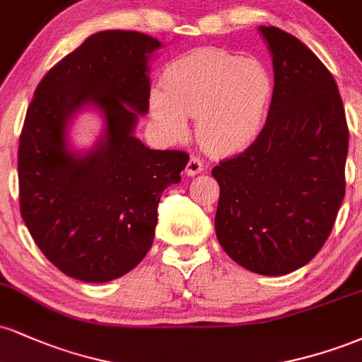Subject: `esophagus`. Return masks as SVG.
<instances>
[{
    "label": "esophagus",
    "instance_id": "1",
    "mask_svg": "<svg viewBox=\"0 0 362 362\" xmlns=\"http://www.w3.org/2000/svg\"><path fill=\"white\" fill-rule=\"evenodd\" d=\"M202 170H204V165H202L201 158L190 156L189 163H187V167H185V173H187V175L194 177V175H197V173H201Z\"/></svg>",
    "mask_w": 362,
    "mask_h": 362
}]
</instances>
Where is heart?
Returning <instances> with one entry per match:
<instances>
[{
    "label": "heart",
    "instance_id": "obj_1",
    "mask_svg": "<svg viewBox=\"0 0 362 362\" xmlns=\"http://www.w3.org/2000/svg\"><path fill=\"white\" fill-rule=\"evenodd\" d=\"M165 93L151 95V112L175 138L197 117V138L219 155L245 149L260 136L274 98L271 69L255 57L206 49L168 66Z\"/></svg>",
    "mask_w": 362,
    "mask_h": 362
}]
</instances>
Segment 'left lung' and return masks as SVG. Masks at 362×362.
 I'll use <instances>...</instances> for the list:
<instances>
[{
	"instance_id": "1",
	"label": "left lung",
	"mask_w": 362,
	"mask_h": 362,
	"mask_svg": "<svg viewBox=\"0 0 362 362\" xmlns=\"http://www.w3.org/2000/svg\"><path fill=\"white\" fill-rule=\"evenodd\" d=\"M272 54L274 98L264 131L219 161L216 236L236 264L284 276L327 242L346 195L349 129L337 83L296 37L259 27Z\"/></svg>"
}]
</instances>
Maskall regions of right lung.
Instances as JSON below:
<instances>
[{
    "label": "right lung",
    "mask_w": 362,
    "mask_h": 362,
    "mask_svg": "<svg viewBox=\"0 0 362 362\" xmlns=\"http://www.w3.org/2000/svg\"><path fill=\"white\" fill-rule=\"evenodd\" d=\"M160 40L103 30L49 69L28 107L18 146L20 213L45 259L66 276L109 282L144 259L158 202L180 182L185 151H158L134 136L149 107L148 59ZM86 106L101 112L94 148H69L67 127Z\"/></svg>",
    "instance_id": "add662e5"
}]
</instances>
